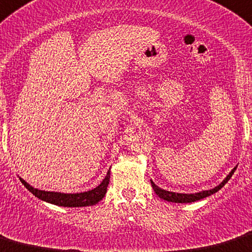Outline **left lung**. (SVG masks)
Listing matches in <instances>:
<instances>
[{
    "label": "left lung",
    "instance_id": "obj_1",
    "mask_svg": "<svg viewBox=\"0 0 252 252\" xmlns=\"http://www.w3.org/2000/svg\"><path fill=\"white\" fill-rule=\"evenodd\" d=\"M235 169H237V166H235V168H233L231 170V173L227 175V176L224 177L223 181H222L220 185H217L216 187H214V189H211L200 190V192H197V193H176V192H171V190L163 189H160V187H158L157 185L152 181V180H151V185H152L153 190L156 192V194H157L159 198H161V199L166 200V202L193 203V202H197V200L204 199V198H206V197H209V195L214 194V193L219 192V190L221 189L222 187H223L224 185L229 181V179L232 177V175L234 174Z\"/></svg>",
    "mask_w": 252,
    "mask_h": 252
}]
</instances>
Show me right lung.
I'll use <instances>...</instances> for the list:
<instances>
[{"label":"right lung","instance_id":"obj_1","mask_svg":"<svg viewBox=\"0 0 252 252\" xmlns=\"http://www.w3.org/2000/svg\"><path fill=\"white\" fill-rule=\"evenodd\" d=\"M110 169L106 174L105 179L102 180L101 184L95 189L86 190V192L79 193H62V192H53V190H43L38 189L29 185L24 179L19 177L21 184L26 187L35 197L43 202L54 204L58 206H63V208H83V206L95 205L102 200L107 192V186L110 184Z\"/></svg>","mask_w":252,"mask_h":252}]
</instances>
